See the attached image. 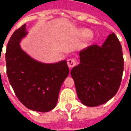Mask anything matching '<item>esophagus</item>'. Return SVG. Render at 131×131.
I'll use <instances>...</instances> for the list:
<instances>
[{"label":"esophagus","instance_id":"34e87169","mask_svg":"<svg viewBox=\"0 0 131 131\" xmlns=\"http://www.w3.org/2000/svg\"><path fill=\"white\" fill-rule=\"evenodd\" d=\"M76 60L74 59V58H71V59H69L67 60V64H68V67L69 68H72L73 67L76 65Z\"/></svg>","mask_w":131,"mask_h":131}]
</instances>
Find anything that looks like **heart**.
I'll list each match as a JSON object with an SVG mask.
<instances>
[{"instance_id":"1","label":"heart","mask_w":131,"mask_h":131,"mask_svg":"<svg viewBox=\"0 0 131 131\" xmlns=\"http://www.w3.org/2000/svg\"><path fill=\"white\" fill-rule=\"evenodd\" d=\"M79 34L85 37V43H91L92 40L94 39V34L91 32V31L88 29H82L80 30Z\"/></svg>"}]
</instances>
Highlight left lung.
<instances>
[{"instance_id":"obj_1","label":"left lung","mask_w":131,"mask_h":131,"mask_svg":"<svg viewBox=\"0 0 131 131\" xmlns=\"http://www.w3.org/2000/svg\"><path fill=\"white\" fill-rule=\"evenodd\" d=\"M79 57L80 64L71 70L78 97L88 107L106 103L117 93L124 71L118 38L112 33L102 46H89Z\"/></svg>"}]
</instances>
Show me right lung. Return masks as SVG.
<instances>
[{"instance_id":"add662e5","label":"right lung","mask_w":131,"mask_h":131,"mask_svg":"<svg viewBox=\"0 0 131 131\" xmlns=\"http://www.w3.org/2000/svg\"><path fill=\"white\" fill-rule=\"evenodd\" d=\"M27 34L25 24L13 33L8 41L5 53L7 77L16 96L25 107L47 112L56 107L69 69L65 60L43 63L29 56L20 46Z\"/></svg>"}]
</instances>
